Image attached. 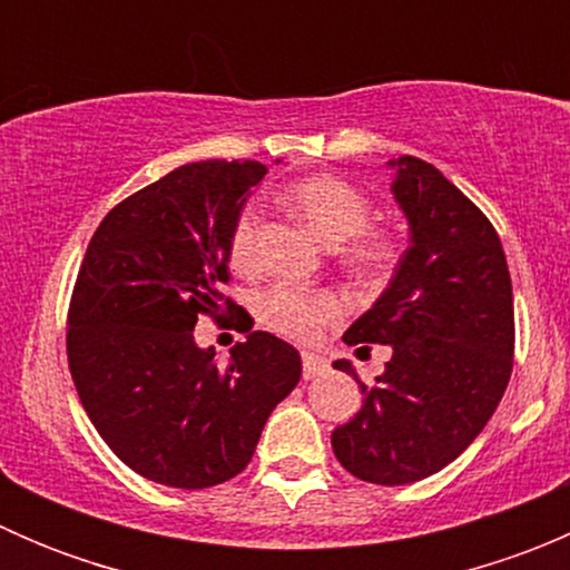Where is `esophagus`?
Here are the masks:
<instances>
[{
	"label": "esophagus",
	"instance_id": "1",
	"mask_svg": "<svg viewBox=\"0 0 570 570\" xmlns=\"http://www.w3.org/2000/svg\"><path fill=\"white\" fill-rule=\"evenodd\" d=\"M325 358L317 353H303V377L306 381H312V377H320L322 372H325Z\"/></svg>",
	"mask_w": 570,
	"mask_h": 570
}]
</instances>
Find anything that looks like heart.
Listing matches in <instances>:
<instances>
[{"label":"heart","mask_w":570,"mask_h":570,"mask_svg":"<svg viewBox=\"0 0 570 570\" xmlns=\"http://www.w3.org/2000/svg\"><path fill=\"white\" fill-rule=\"evenodd\" d=\"M281 204L303 223L312 234H317L325 245H342L354 239L347 248V262L361 275H381L392 264L394 245L383 234L364 232L370 226L372 206L370 198L350 181L336 176H308L289 184L281 193ZM258 243V212L245 206L232 226L228 256L234 267H250L256 262ZM342 312L338 301L327 292H297L289 286H273L258 295V320L275 333L289 338H312L322 322L333 320Z\"/></svg>","instance_id":"obj_1"}]
</instances>
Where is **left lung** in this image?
I'll list each match as a JSON object with an SVG mask.
<instances>
[{
    "label": "left lung",
    "mask_w": 570,
    "mask_h": 570,
    "mask_svg": "<svg viewBox=\"0 0 570 570\" xmlns=\"http://www.w3.org/2000/svg\"><path fill=\"white\" fill-rule=\"evenodd\" d=\"M389 168L411 245L344 342L389 344L392 361L375 386L333 361L364 405L331 446L358 480L407 485L455 461L497 411L513 372V284L497 228L450 178L416 157Z\"/></svg>",
    "instance_id": "obj_1"
}]
</instances>
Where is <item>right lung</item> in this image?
Masks as SVG:
<instances>
[{"mask_svg": "<svg viewBox=\"0 0 570 570\" xmlns=\"http://www.w3.org/2000/svg\"><path fill=\"white\" fill-rule=\"evenodd\" d=\"M264 176L250 159L181 165L120 200L79 267L73 386L109 450L159 485L198 491L237 476L301 381V355L273 333H248L226 366L193 336L198 314L223 317L232 226ZM226 308L239 306L226 297Z\"/></svg>", "mask_w": 570, "mask_h": 570, "instance_id": "add662e5", "label": "right lung"}]
</instances>
